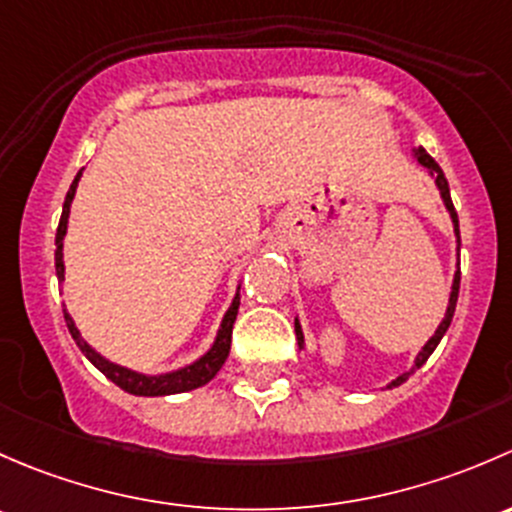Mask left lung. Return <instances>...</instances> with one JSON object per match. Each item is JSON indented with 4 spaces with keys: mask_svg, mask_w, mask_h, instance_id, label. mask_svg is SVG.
Wrapping results in <instances>:
<instances>
[{
    "mask_svg": "<svg viewBox=\"0 0 512 512\" xmlns=\"http://www.w3.org/2000/svg\"><path fill=\"white\" fill-rule=\"evenodd\" d=\"M414 157H416V162H419L421 167H426V170H429V175L434 177L436 187H439V192H441V199H444L446 209H449V214H451V221H453V231H456V244H458V249H461V234H458V217H456V209H453V202H451V192H449V182H446L444 172H441V167L436 165V160H434V157L429 155V152L424 150V147H419V150H414ZM458 286H461V268H458V271H456V276H453V286H451L449 305H446V315H444V320H441V323H439V328H436V333L429 337V342H426V345L421 347V352H419V355H416V360H414V367H412V370H409V372H404V374H399L397 379H392V382L387 384L389 389H392V387H399V384H404V382H407V379H409V374H414L416 370H419V367L424 365L426 360H429V355H431V352L436 350V345H439V342H441V337L446 335V330H449V325H451V320H453V310H456V300H458ZM295 337H298V347H300V350H303L305 340H303V330H300V323H298V318H295Z\"/></svg>",
    "mask_w": 512,
    "mask_h": 512,
    "instance_id": "obj_1",
    "label": "left lung"
}]
</instances>
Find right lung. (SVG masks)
<instances>
[{"label": "right lung", "instance_id": "right-lung-1", "mask_svg": "<svg viewBox=\"0 0 512 512\" xmlns=\"http://www.w3.org/2000/svg\"><path fill=\"white\" fill-rule=\"evenodd\" d=\"M81 175H83V170L78 172L76 179H73L71 189H68L66 202H63L59 229H56V276H59L61 283H63V271H66V268H63V236H66L68 214H71V202H73V197H76V187H78V179H81ZM236 313H239V293H236L234 300H231L229 310H226L224 320H221L217 340H214V345L209 347V352H204L197 362L182 367V370L165 372V374H142V372L128 370V367L115 365V362L105 360L100 352L93 350V347L83 340L81 333H78L76 323H73V318L68 315V310L63 308V318H66L68 333H71L73 340H76L78 350H81L83 355H86L88 360H91L93 365H96L98 370L110 379V382H115L120 389L135 394V397H167V394L192 392V389L204 387L207 382H212V379L217 377V372L221 370V365L226 362V357H229L231 330H234Z\"/></svg>", "mask_w": 512, "mask_h": 512}]
</instances>
